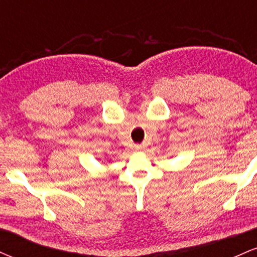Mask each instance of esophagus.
I'll use <instances>...</instances> for the list:
<instances>
[{"instance_id": "1", "label": "esophagus", "mask_w": 257, "mask_h": 257, "mask_svg": "<svg viewBox=\"0 0 257 257\" xmlns=\"http://www.w3.org/2000/svg\"><path fill=\"white\" fill-rule=\"evenodd\" d=\"M144 149H145V146H144V145H135L134 146L135 151H143Z\"/></svg>"}]
</instances>
